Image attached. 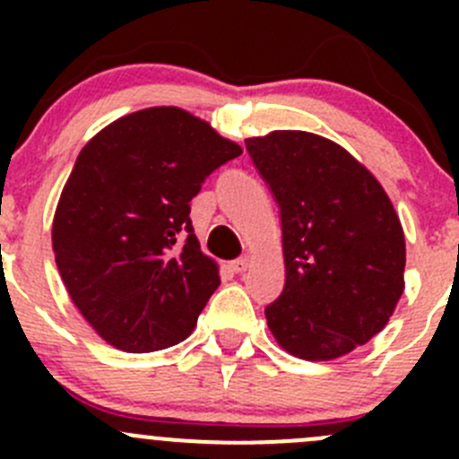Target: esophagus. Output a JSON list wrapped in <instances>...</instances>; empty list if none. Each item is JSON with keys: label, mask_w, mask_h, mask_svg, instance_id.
I'll return each instance as SVG.
<instances>
[{"label": "esophagus", "mask_w": 459, "mask_h": 459, "mask_svg": "<svg viewBox=\"0 0 459 459\" xmlns=\"http://www.w3.org/2000/svg\"><path fill=\"white\" fill-rule=\"evenodd\" d=\"M248 266H251V257H248V255L235 259V262H233V271H235V273H244Z\"/></svg>", "instance_id": "esophagus-1"}]
</instances>
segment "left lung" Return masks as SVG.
Returning <instances> with one entry per match:
<instances>
[{
	"label": "left lung",
	"mask_w": 459,
	"mask_h": 459,
	"mask_svg": "<svg viewBox=\"0 0 459 459\" xmlns=\"http://www.w3.org/2000/svg\"><path fill=\"white\" fill-rule=\"evenodd\" d=\"M247 148L281 217L286 281L268 328L293 358H344L386 326L404 293L400 217L377 178L333 140L273 131Z\"/></svg>",
	"instance_id": "8db88e82"
}]
</instances>
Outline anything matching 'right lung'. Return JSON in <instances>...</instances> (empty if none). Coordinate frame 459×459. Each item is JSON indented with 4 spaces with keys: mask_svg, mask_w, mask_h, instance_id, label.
Here are the masks:
<instances>
[{
    "mask_svg": "<svg viewBox=\"0 0 459 459\" xmlns=\"http://www.w3.org/2000/svg\"><path fill=\"white\" fill-rule=\"evenodd\" d=\"M238 155L239 143L178 106L124 115L82 148L55 208L53 251L101 340L151 353L191 335L220 266L202 253L188 202Z\"/></svg>",
    "mask_w": 459,
    "mask_h": 459,
    "instance_id": "obj_1",
    "label": "right lung"
}]
</instances>
